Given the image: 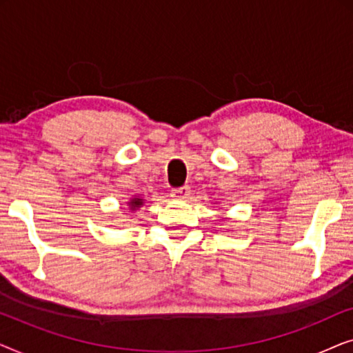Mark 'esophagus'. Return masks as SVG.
Listing matches in <instances>:
<instances>
[{
	"label": "esophagus",
	"mask_w": 353,
	"mask_h": 353,
	"mask_svg": "<svg viewBox=\"0 0 353 353\" xmlns=\"http://www.w3.org/2000/svg\"><path fill=\"white\" fill-rule=\"evenodd\" d=\"M190 194H191V188L188 185L175 188V190H173V196L178 197V199H186V197H190Z\"/></svg>",
	"instance_id": "1"
}]
</instances>
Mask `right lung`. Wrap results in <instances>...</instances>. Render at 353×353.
<instances>
[{
  "instance_id": "add662e5",
  "label": "right lung",
  "mask_w": 353,
  "mask_h": 353,
  "mask_svg": "<svg viewBox=\"0 0 353 353\" xmlns=\"http://www.w3.org/2000/svg\"><path fill=\"white\" fill-rule=\"evenodd\" d=\"M130 204H132L133 207H132V209H134V207H139V205H141L143 204V199H133L132 202H130Z\"/></svg>"
}]
</instances>
